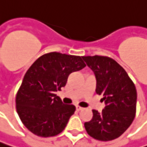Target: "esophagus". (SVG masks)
I'll use <instances>...</instances> for the list:
<instances>
[{"label": "esophagus", "mask_w": 147, "mask_h": 147, "mask_svg": "<svg viewBox=\"0 0 147 147\" xmlns=\"http://www.w3.org/2000/svg\"><path fill=\"white\" fill-rule=\"evenodd\" d=\"M76 111H81V110H83V108L81 107H80V106H76Z\"/></svg>", "instance_id": "34e87169"}]
</instances>
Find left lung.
Masks as SVG:
<instances>
[{
    "instance_id": "1",
    "label": "left lung",
    "mask_w": 147,
    "mask_h": 147,
    "mask_svg": "<svg viewBox=\"0 0 147 147\" xmlns=\"http://www.w3.org/2000/svg\"><path fill=\"white\" fill-rule=\"evenodd\" d=\"M94 71L96 93L102 95L105 107L93 110V118L84 123L89 136L99 141L119 138L132 124L136 113L137 90L129 75L114 59L104 56H84Z\"/></svg>"
}]
</instances>
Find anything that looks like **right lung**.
<instances>
[{"instance_id": "right-lung-1", "label": "right lung", "mask_w": 147, "mask_h": 147, "mask_svg": "<svg viewBox=\"0 0 147 147\" xmlns=\"http://www.w3.org/2000/svg\"><path fill=\"white\" fill-rule=\"evenodd\" d=\"M86 65L82 57L52 52L40 56L26 72L16 95V109L25 127L42 138L63 131L76 107L65 105L55 92L67 77Z\"/></svg>"}]
</instances>
